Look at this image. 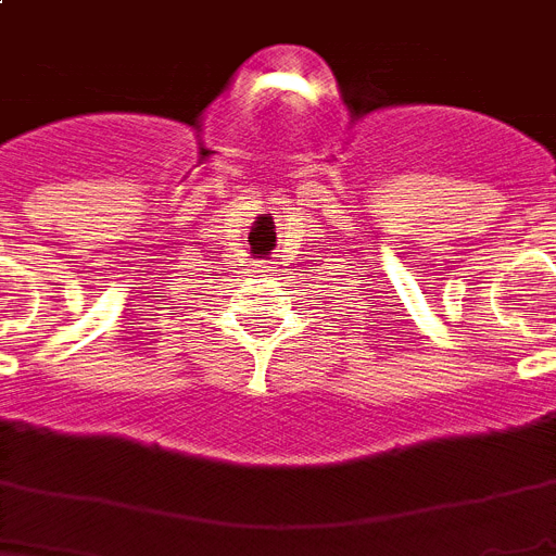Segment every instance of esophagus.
<instances>
[{
	"instance_id": "esophagus-1",
	"label": "esophagus",
	"mask_w": 556,
	"mask_h": 556,
	"mask_svg": "<svg viewBox=\"0 0 556 556\" xmlns=\"http://www.w3.org/2000/svg\"><path fill=\"white\" fill-rule=\"evenodd\" d=\"M255 273H261L264 278H273V275H278V267H275L273 261H269V264H258V267H255Z\"/></svg>"
}]
</instances>
